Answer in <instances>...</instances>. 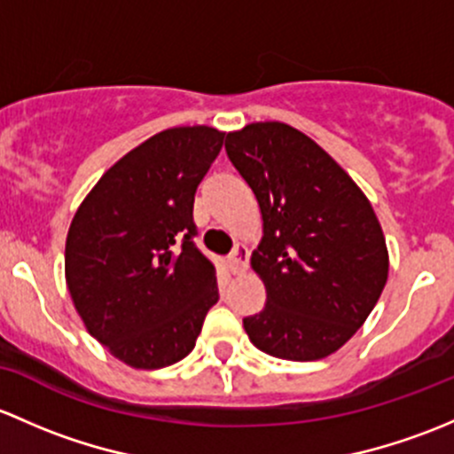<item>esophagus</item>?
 <instances>
[{
	"label": "esophagus",
	"mask_w": 454,
	"mask_h": 454,
	"mask_svg": "<svg viewBox=\"0 0 454 454\" xmlns=\"http://www.w3.org/2000/svg\"><path fill=\"white\" fill-rule=\"evenodd\" d=\"M247 260H249V254H247V247L245 245H236L233 251L229 254L227 258V266L233 275H240L247 270Z\"/></svg>",
	"instance_id": "obj_1"
}]
</instances>
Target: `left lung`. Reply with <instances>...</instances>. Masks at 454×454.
<instances>
[{
	"mask_svg": "<svg viewBox=\"0 0 454 454\" xmlns=\"http://www.w3.org/2000/svg\"><path fill=\"white\" fill-rule=\"evenodd\" d=\"M227 157L262 214L251 266L266 288L242 319L251 343L284 361H319L365 324L389 275L372 203L317 142L284 122L227 133Z\"/></svg>",
	"mask_w": 454,
	"mask_h": 454,
	"instance_id": "8db88e82",
	"label": "left lung"
}]
</instances>
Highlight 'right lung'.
<instances>
[{"label":"right lung","instance_id":"1","mask_svg":"<svg viewBox=\"0 0 454 454\" xmlns=\"http://www.w3.org/2000/svg\"><path fill=\"white\" fill-rule=\"evenodd\" d=\"M223 139L212 126L161 130L114 163L74 214L69 295L89 334L129 367L188 356L218 301L216 269L192 242V209Z\"/></svg>","mask_w":454,"mask_h":454}]
</instances>
